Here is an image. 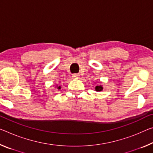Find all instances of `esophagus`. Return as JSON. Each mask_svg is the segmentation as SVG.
I'll return each instance as SVG.
<instances>
[{
	"instance_id": "34e87169",
	"label": "esophagus",
	"mask_w": 153,
	"mask_h": 153,
	"mask_svg": "<svg viewBox=\"0 0 153 153\" xmlns=\"http://www.w3.org/2000/svg\"><path fill=\"white\" fill-rule=\"evenodd\" d=\"M72 77H74V78H79V75L77 74H74L72 75Z\"/></svg>"
}]
</instances>
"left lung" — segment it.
Listing matches in <instances>:
<instances>
[{"label": "left lung", "instance_id": "obj_1", "mask_svg": "<svg viewBox=\"0 0 153 153\" xmlns=\"http://www.w3.org/2000/svg\"><path fill=\"white\" fill-rule=\"evenodd\" d=\"M103 89V87L102 85H97L95 87V91L97 92H100V91H102Z\"/></svg>", "mask_w": 153, "mask_h": 153}]
</instances>
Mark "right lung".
<instances>
[{
	"label": "right lung",
	"mask_w": 153,
	"mask_h": 153,
	"mask_svg": "<svg viewBox=\"0 0 153 153\" xmlns=\"http://www.w3.org/2000/svg\"><path fill=\"white\" fill-rule=\"evenodd\" d=\"M56 86V88L58 90H60V88H61V86H58V85H56V86Z\"/></svg>",
	"instance_id": "1"
}]
</instances>
